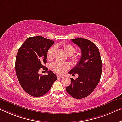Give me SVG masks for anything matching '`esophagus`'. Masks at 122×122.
I'll return each instance as SVG.
<instances>
[{
    "instance_id": "34e87169",
    "label": "esophagus",
    "mask_w": 122,
    "mask_h": 122,
    "mask_svg": "<svg viewBox=\"0 0 122 122\" xmlns=\"http://www.w3.org/2000/svg\"><path fill=\"white\" fill-rule=\"evenodd\" d=\"M57 79H62V78H63V76H61V75H57Z\"/></svg>"
}]
</instances>
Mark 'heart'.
Instances as JSON below:
<instances>
[{
  "instance_id": "b5f03b06",
  "label": "heart",
  "mask_w": 122,
  "mask_h": 122,
  "mask_svg": "<svg viewBox=\"0 0 122 122\" xmlns=\"http://www.w3.org/2000/svg\"><path fill=\"white\" fill-rule=\"evenodd\" d=\"M63 48L66 54L69 56L73 55L75 53V51H76L75 48L73 45L70 44H65V45H63ZM55 50V47H52L51 48H49L47 51V54L48 59H51ZM71 59L72 60L74 63H77L79 61V58L75 56H71ZM68 68L69 65L67 63L62 62L60 61H56L51 65V69H53V71L57 73V74H63V73L65 72L67 69H68Z\"/></svg>"
}]
</instances>
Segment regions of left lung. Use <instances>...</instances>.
<instances>
[{
	"label": "left lung",
	"instance_id": "left-lung-1",
	"mask_svg": "<svg viewBox=\"0 0 122 122\" xmlns=\"http://www.w3.org/2000/svg\"><path fill=\"white\" fill-rule=\"evenodd\" d=\"M80 48L81 57L76 65L69 71L72 75L78 74L76 79L71 78V84L66 90L76 99H82L93 91L101 78L103 65L99 51L95 44L83 38L71 39Z\"/></svg>",
	"mask_w": 122,
	"mask_h": 122
}]
</instances>
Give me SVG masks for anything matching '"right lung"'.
Returning <instances> with one entry per match:
<instances>
[{
  "label": "right lung",
  "mask_w": 122,
  "mask_h": 122,
  "mask_svg": "<svg viewBox=\"0 0 122 122\" xmlns=\"http://www.w3.org/2000/svg\"><path fill=\"white\" fill-rule=\"evenodd\" d=\"M54 43L42 36L31 37L25 41L17 53L15 69L18 81L27 93L35 97L47 93L57 80L56 75L43 66L47 62V51ZM41 68L48 74H38Z\"/></svg>",
  "instance_id": "right-lung-1"
}]
</instances>
